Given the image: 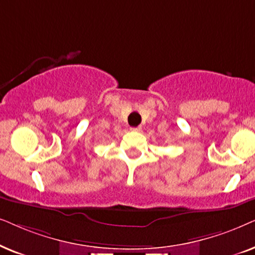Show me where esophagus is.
Listing matches in <instances>:
<instances>
[{"instance_id":"1","label":"esophagus","mask_w":255,"mask_h":255,"mask_svg":"<svg viewBox=\"0 0 255 255\" xmlns=\"http://www.w3.org/2000/svg\"><path fill=\"white\" fill-rule=\"evenodd\" d=\"M130 129L133 130V131H140L141 130V127H140V126H138V127H133V128H130Z\"/></svg>"}]
</instances>
